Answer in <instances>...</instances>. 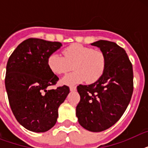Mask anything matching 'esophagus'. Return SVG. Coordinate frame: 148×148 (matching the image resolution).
Here are the masks:
<instances>
[{"label": "esophagus", "instance_id": "obj_1", "mask_svg": "<svg viewBox=\"0 0 148 148\" xmlns=\"http://www.w3.org/2000/svg\"><path fill=\"white\" fill-rule=\"evenodd\" d=\"M76 89L77 88L75 86H71V87H70V90H71V91H75Z\"/></svg>", "mask_w": 148, "mask_h": 148}]
</instances>
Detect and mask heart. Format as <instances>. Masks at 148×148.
<instances>
[{
    "label": "heart",
    "instance_id": "heart-1",
    "mask_svg": "<svg viewBox=\"0 0 148 148\" xmlns=\"http://www.w3.org/2000/svg\"><path fill=\"white\" fill-rule=\"evenodd\" d=\"M62 53L64 57L53 53L47 58L49 69L58 75L66 74L73 64L74 71L61 79L62 84L74 85L85 80L93 83L101 77L105 70L107 58L101 50L73 44L65 47Z\"/></svg>",
    "mask_w": 148,
    "mask_h": 148
}]
</instances>
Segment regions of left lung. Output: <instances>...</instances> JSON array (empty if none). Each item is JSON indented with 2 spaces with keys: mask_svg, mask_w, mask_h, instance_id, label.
I'll use <instances>...</instances> for the list:
<instances>
[{
  "mask_svg": "<svg viewBox=\"0 0 148 148\" xmlns=\"http://www.w3.org/2000/svg\"><path fill=\"white\" fill-rule=\"evenodd\" d=\"M91 45L105 53L107 64L96 82L77 86L81 100L76 115L84 128L101 132L113 126L126 110L133 94V67L126 51L116 43L100 40Z\"/></svg>",
  "mask_w": 148,
  "mask_h": 148,
  "instance_id": "obj_1",
  "label": "left lung"
}]
</instances>
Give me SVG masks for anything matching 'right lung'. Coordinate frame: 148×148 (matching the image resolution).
<instances>
[{"label":"right lung","mask_w":148,"mask_h":148,"mask_svg":"<svg viewBox=\"0 0 148 148\" xmlns=\"http://www.w3.org/2000/svg\"><path fill=\"white\" fill-rule=\"evenodd\" d=\"M62 46L38 38L21 43L8 59L5 88L17 121L29 131L45 132L55 125L58 108L70 92L66 85L48 90L59 80L47 66V58Z\"/></svg>","instance_id":"1"}]
</instances>
